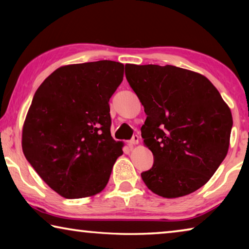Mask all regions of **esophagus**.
<instances>
[{
  "label": "esophagus",
  "instance_id": "obj_1",
  "mask_svg": "<svg viewBox=\"0 0 249 249\" xmlns=\"http://www.w3.org/2000/svg\"><path fill=\"white\" fill-rule=\"evenodd\" d=\"M128 142V145L129 146H134V145H137L138 142H140V137L137 136V135H134L133 136V138L130 141H128L127 142Z\"/></svg>",
  "mask_w": 249,
  "mask_h": 249
}]
</instances>
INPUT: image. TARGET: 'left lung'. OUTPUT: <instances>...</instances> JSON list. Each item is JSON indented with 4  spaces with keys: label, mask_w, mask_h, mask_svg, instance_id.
Masks as SVG:
<instances>
[{
    "label": "left lung",
    "mask_w": 249,
    "mask_h": 249,
    "mask_svg": "<svg viewBox=\"0 0 249 249\" xmlns=\"http://www.w3.org/2000/svg\"><path fill=\"white\" fill-rule=\"evenodd\" d=\"M144 105V144L154 165L142 172L147 188L167 199L196 191L226 157L233 119L209 79L175 66L125 65Z\"/></svg>",
    "instance_id": "obj_1"
}]
</instances>
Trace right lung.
<instances>
[{
	"label": "right lung",
	"mask_w": 249,
	"mask_h": 249,
	"mask_svg": "<svg viewBox=\"0 0 249 249\" xmlns=\"http://www.w3.org/2000/svg\"><path fill=\"white\" fill-rule=\"evenodd\" d=\"M111 60L64 66L34 95L23 126L27 161L58 195L92 196L108 182L123 142L111 136L108 101L123 81Z\"/></svg>",
	"instance_id": "right-lung-1"
}]
</instances>
